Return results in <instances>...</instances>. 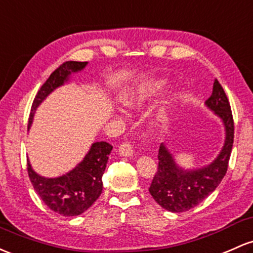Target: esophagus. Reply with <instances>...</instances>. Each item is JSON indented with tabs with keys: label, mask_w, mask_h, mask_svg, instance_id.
<instances>
[{
	"label": "esophagus",
	"mask_w": 253,
	"mask_h": 253,
	"mask_svg": "<svg viewBox=\"0 0 253 253\" xmlns=\"http://www.w3.org/2000/svg\"><path fill=\"white\" fill-rule=\"evenodd\" d=\"M119 152H120L121 156L131 157L135 154V150L131 141H125V143H122L121 145L119 146Z\"/></svg>",
	"instance_id": "obj_1"
}]
</instances>
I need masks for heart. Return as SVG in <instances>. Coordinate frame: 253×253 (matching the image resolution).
<instances>
[{"label":"heart","instance_id":"1","mask_svg":"<svg viewBox=\"0 0 253 253\" xmlns=\"http://www.w3.org/2000/svg\"><path fill=\"white\" fill-rule=\"evenodd\" d=\"M166 84H167L166 80H156V82H152L148 87L140 88V90L135 91L133 95H131L129 97H126L125 102H126V104L131 105V107L140 105L149 96L156 95V93L160 92V91L165 87Z\"/></svg>","mask_w":253,"mask_h":253}]
</instances>
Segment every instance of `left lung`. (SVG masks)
I'll return each mask as SVG.
<instances>
[{
	"label": "left lung",
	"mask_w": 253,
	"mask_h": 253,
	"mask_svg": "<svg viewBox=\"0 0 253 253\" xmlns=\"http://www.w3.org/2000/svg\"><path fill=\"white\" fill-rule=\"evenodd\" d=\"M205 104L223 121L226 128L224 145L220 155L209 166L185 170L176 165L170 152L161 144L157 155V173L152 179L149 192L168 211L184 212L197 207L215 191L227 173L234 140V121L229 101L217 79Z\"/></svg>",
	"instance_id": "1"
}]
</instances>
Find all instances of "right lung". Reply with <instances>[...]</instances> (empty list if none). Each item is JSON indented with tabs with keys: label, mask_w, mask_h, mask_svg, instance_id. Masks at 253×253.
Here are the masks:
<instances>
[{
	"label": "right lung",
	"mask_w": 253,
	"mask_h": 253,
	"mask_svg": "<svg viewBox=\"0 0 253 253\" xmlns=\"http://www.w3.org/2000/svg\"><path fill=\"white\" fill-rule=\"evenodd\" d=\"M87 62L67 61L50 74L36 95L30 113L29 127L33 114L50 92L68 80L71 73L82 71ZM113 146L107 141H97L91 145L84 160L73 170L59 177H43L33 170L27 162V173L33 188L49 209L63 216H78L91 207L103 190V176L108 156Z\"/></svg>",
	"instance_id": "add662e5"
}]
</instances>
